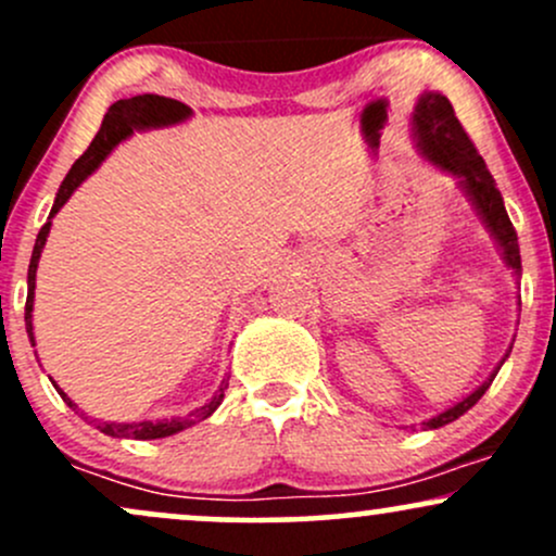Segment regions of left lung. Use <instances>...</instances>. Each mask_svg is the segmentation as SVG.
Returning a JSON list of instances; mask_svg holds the SVG:
<instances>
[{"instance_id": "obj_1", "label": "left lung", "mask_w": 556, "mask_h": 556, "mask_svg": "<svg viewBox=\"0 0 556 556\" xmlns=\"http://www.w3.org/2000/svg\"><path fill=\"white\" fill-rule=\"evenodd\" d=\"M410 123H413V138H416L420 154L429 159L439 172L457 177V188L463 190L465 198L470 201V206L476 208L478 219L483 222L486 232L494 238L496 248H500L504 266L513 269L515 279H518L520 285L522 266H520L518 235H515L513 222H509L507 208H504L502 193L496 190L494 177H491V172L486 169V164H483L481 154L476 151V146L470 143L468 132L463 130L460 119L455 117V110H452L450 99L439 91H424L420 93L416 110H413ZM513 342H509L504 358L496 363V368L486 376L483 384H478L473 392L465 394L460 402H455V405H450L446 410L437 413V416H431L429 420H424L420 426H424L426 431L442 429V426L465 416V413H468L470 407L486 394L491 381H494L496 374H500L502 363L509 358V353H513Z\"/></svg>"}]
</instances>
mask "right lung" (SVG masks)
Returning a JSON list of instances; mask_svg holds the SVG:
<instances>
[{
    "label": "right lung",
    "mask_w": 556,
    "mask_h": 556,
    "mask_svg": "<svg viewBox=\"0 0 556 556\" xmlns=\"http://www.w3.org/2000/svg\"><path fill=\"white\" fill-rule=\"evenodd\" d=\"M190 117H193V110H190V106H185L182 101L167 99V96H156V93H143V96H132V99H119V101H114V104L110 106V112L104 114L101 130L96 132V138L91 140V146L86 149V154H83L78 162L73 164V169L67 172V177L62 180L60 190H56L54 206H52V212H49L47 225L41 227V232H38V238H36L34 256H30V264H28V300H25V331H28L30 344H36V337H34L36 269H38V258H41L43 245H47L49 229H52V219L56 216V212H60V208L70 201V195H73L75 190H78L80 185L86 182L88 177H91L93 172L101 167V162H104V159L110 156L112 151L117 149L119 143H123V140L132 136V130H154V127L180 125ZM36 358H38V355H36ZM227 381H229V376L225 381H222L212 400L203 402V405L195 407V410H190L185 418L132 420V424L101 420L96 429H99L101 433H106V437H114V439H143V442H146V439L172 437V433H180L185 429H190V426H195L198 420H206L208 416H212L216 407L222 405V400H225ZM52 384H54V381H52ZM54 389L60 392V397L65 400L70 407H73V410H78V405H75V402L70 400L65 392H62L60 384H54Z\"/></svg>",
    "instance_id": "obj_1"
}]
</instances>
